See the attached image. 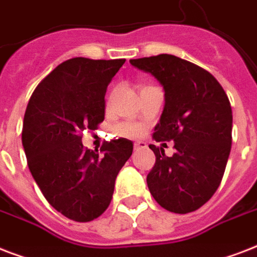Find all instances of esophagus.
<instances>
[{
  "instance_id": "34e87169",
  "label": "esophagus",
  "mask_w": 257,
  "mask_h": 257,
  "mask_svg": "<svg viewBox=\"0 0 257 257\" xmlns=\"http://www.w3.org/2000/svg\"><path fill=\"white\" fill-rule=\"evenodd\" d=\"M148 147L147 145V143H144V141H137V143H135V149L136 151H139V149H145Z\"/></svg>"
}]
</instances>
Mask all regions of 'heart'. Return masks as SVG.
<instances>
[{
    "label": "heart",
    "instance_id": "heart-1",
    "mask_svg": "<svg viewBox=\"0 0 257 257\" xmlns=\"http://www.w3.org/2000/svg\"><path fill=\"white\" fill-rule=\"evenodd\" d=\"M118 131H120V133L125 135V136H131V137L140 136L141 133H143V128H141L140 125H135V124L121 125L120 128H118Z\"/></svg>",
    "mask_w": 257,
    "mask_h": 257
}]
</instances>
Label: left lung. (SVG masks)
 <instances>
[{
  "instance_id": "8db88e82",
  "label": "left lung",
  "mask_w": 257,
  "mask_h": 257,
  "mask_svg": "<svg viewBox=\"0 0 257 257\" xmlns=\"http://www.w3.org/2000/svg\"><path fill=\"white\" fill-rule=\"evenodd\" d=\"M164 89V109L153 140L173 141L176 152L151 144L156 163L147 176L151 195L167 211L188 213L211 199L223 179L232 145V109L209 72L172 54L131 60Z\"/></svg>"
}]
</instances>
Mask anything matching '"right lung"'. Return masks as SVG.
<instances>
[{
  "mask_svg": "<svg viewBox=\"0 0 257 257\" xmlns=\"http://www.w3.org/2000/svg\"><path fill=\"white\" fill-rule=\"evenodd\" d=\"M124 62L70 58L38 84L26 106L22 145L30 173L50 205L74 221L104 213L133 152L126 139L106 141L100 153L81 141L85 129L104 121L105 92Z\"/></svg>",
  "mask_w": 257,
  "mask_h": 257,
  "instance_id": "1",
  "label": "right lung"
}]
</instances>
